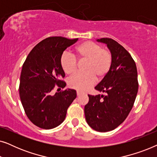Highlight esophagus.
Instances as JSON below:
<instances>
[{
	"instance_id": "1",
	"label": "esophagus",
	"mask_w": 157,
	"mask_h": 157,
	"mask_svg": "<svg viewBox=\"0 0 157 157\" xmlns=\"http://www.w3.org/2000/svg\"><path fill=\"white\" fill-rule=\"evenodd\" d=\"M76 94H77V96H80L81 94V92H79V91H77V92H76Z\"/></svg>"
}]
</instances>
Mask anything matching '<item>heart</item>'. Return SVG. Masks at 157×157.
I'll return each mask as SVG.
<instances>
[{
    "label": "heart",
    "mask_w": 157,
    "mask_h": 157,
    "mask_svg": "<svg viewBox=\"0 0 157 157\" xmlns=\"http://www.w3.org/2000/svg\"><path fill=\"white\" fill-rule=\"evenodd\" d=\"M75 57L79 62H85L83 74H76L68 80V86L73 89L85 91L97 80H102L109 74L112 65V55L107 49L102 48L95 42L84 41L75 48ZM76 59L64 53L60 59L62 70L68 76H73L78 69Z\"/></svg>",
    "instance_id": "heart-1"
}]
</instances>
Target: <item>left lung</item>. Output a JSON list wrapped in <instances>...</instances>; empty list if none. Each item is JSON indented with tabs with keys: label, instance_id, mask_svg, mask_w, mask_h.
<instances>
[{
	"label": "left lung",
	"instance_id": "8db88e82",
	"mask_svg": "<svg viewBox=\"0 0 157 157\" xmlns=\"http://www.w3.org/2000/svg\"><path fill=\"white\" fill-rule=\"evenodd\" d=\"M106 44L112 55L109 74L95 87L105 95H88L84 107L87 123L95 131L106 132L123 123L134 106L139 89L137 69L130 53L116 40L97 39Z\"/></svg>",
	"mask_w": 157,
	"mask_h": 157
}]
</instances>
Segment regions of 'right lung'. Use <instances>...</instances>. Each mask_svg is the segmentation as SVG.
Segmentation results:
<instances>
[{
    "instance_id": "right-lung-1",
    "label": "right lung",
    "mask_w": 157,
    "mask_h": 157,
    "mask_svg": "<svg viewBox=\"0 0 157 157\" xmlns=\"http://www.w3.org/2000/svg\"><path fill=\"white\" fill-rule=\"evenodd\" d=\"M78 40L61 36L48 37L32 49L23 63L20 77L19 95L30 121L38 127L51 129L65 119L67 109L76 98L74 89L53 93L57 87L64 89L60 59L63 51Z\"/></svg>"
}]
</instances>
